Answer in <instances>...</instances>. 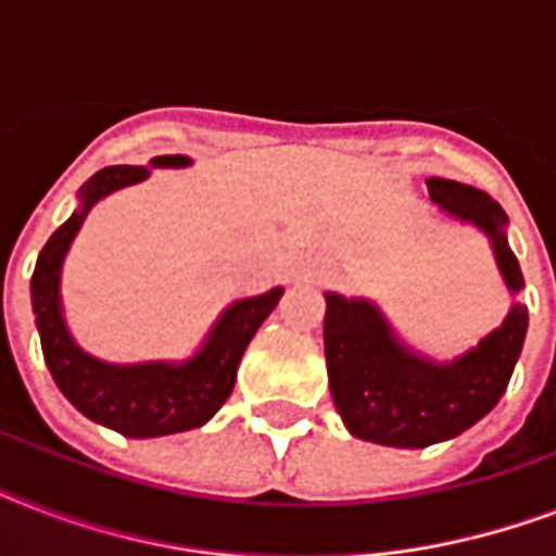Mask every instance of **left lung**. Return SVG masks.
Segmentation results:
<instances>
[{
  "label": "left lung",
  "instance_id": "1",
  "mask_svg": "<svg viewBox=\"0 0 556 556\" xmlns=\"http://www.w3.org/2000/svg\"><path fill=\"white\" fill-rule=\"evenodd\" d=\"M430 199L447 216L479 227L491 239L510 294L526 288L505 236L508 216L488 192L450 178L427 181ZM528 331V308L510 305L500 329L465 355L439 364L404 346L369 300L326 294V366L340 418L357 439L383 447H430L456 439L500 404Z\"/></svg>",
  "mask_w": 556,
  "mask_h": 556
}]
</instances>
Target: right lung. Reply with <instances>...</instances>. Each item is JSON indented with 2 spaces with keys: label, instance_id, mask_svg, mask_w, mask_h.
<instances>
[{
  "label": "right lung",
  "instance_id": "1",
  "mask_svg": "<svg viewBox=\"0 0 556 556\" xmlns=\"http://www.w3.org/2000/svg\"><path fill=\"white\" fill-rule=\"evenodd\" d=\"M187 155H159L150 167H190ZM150 167H106L80 187L77 210L56 227L39 251L30 277V305L37 314L39 343L48 371L68 401L86 418L121 432L126 439H155L173 432L195 430L222 409L236 383V369L244 349L277 308L282 288H270L260 296L227 305L204 346L181 364L147 361V364H106L83 352L65 329L60 303V274L74 236L89 210L109 192L138 185L150 176Z\"/></svg>",
  "mask_w": 556,
  "mask_h": 556
}]
</instances>
